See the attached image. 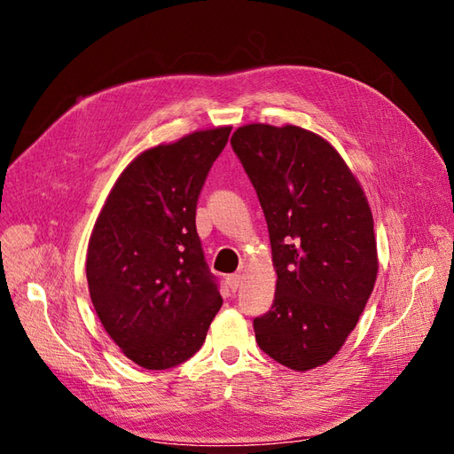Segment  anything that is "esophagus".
<instances>
[{
	"mask_svg": "<svg viewBox=\"0 0 454 454\" xmlns=\"http://www.w3.org/2000/svg\"><path fill=\"white\" fill-rule=\"evenodd\" d=\"M240 274H229V277L225 278V282H227V286H229V290L231 292H237L239 290V286H240Z\"/></svg>",
	"mask_w": 454,
	"mask_h": 454,
	"instance_id": "obj_1",
	"label": "esophagus"
}]
</instances>
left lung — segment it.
<instances>
[{
	"label": "left lung",
	"mask_w": 454,
	"mask_h": 454,
	"mask_svg": "<svg viewBox=\"0 0 454 454\" xmlns=\"http://www.w3.org/2000/svg\"><path fill=\"white\" fill-rule=\"evenodd\" d=\"M231 145L263 208L277 294L254 320L259 348L294 371L327 364L373 292L377 240L358 177L322 136L250 122Z\"/></svg>",
	"instance_id": "1"
}]
</instances>
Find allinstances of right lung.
Listing matches in <instances>:
<instances>
[{
  "label": "right lung",
  "instance_id": "right-lung-1",
  "mask_svg": "<svg viewBox=\"0 0 454 454\" xmlns=\"http://www.w3.org/2000/svg\"><path fill=\"white\" fill-rule=\"evenodd\" d=\"M231 127L195 130L136 157L92 227L87 282L96 314L129 360L168 369L191 358L223 299L204 261L199 193Z\"/></svg>",
  "mask_w": 454,
  "mask_h": 454
}]
</instances>
